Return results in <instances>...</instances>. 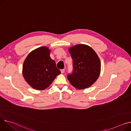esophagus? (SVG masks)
<instances>
[{
	"instance_id": "1",
	"label": "esophagus",
	"mask_w": 131,
	"mask_h": 131,
	"mask_svg": "<svg viewBox=\"0 0 131 131\" xmlns=\"http://www.w3.org/2000/svg\"><path fill=\"white\" fill-rule=\"evenodd\" d=\"M61 73H62V74L64 73L65 72V69H61Z\"/></svg>"
}]
</instances>
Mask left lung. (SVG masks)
Instances as JSON below:
<instances>
[{"label": "left lung", "mask_w": 131, "mask_h": 131, "mask_svg": "<svg viewBox=\"0 0 131 131\" xmlns=\"http://www.w3.org/2000/svg\"><path fill=\"white\" fill-rule=\"evenodd\" d=\"M73 59V70L67 75L71 84L77 89L88 88L100 76L101 62L96 52L89 46L79 44L69 48Z\"/></svg>", "instance_id": "8db88e82"}]
</instances>
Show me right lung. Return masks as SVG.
Wrapping results in <instances>:
<instances>
[{"label": "right lung", "instance_id": "1", "mask_svg": "<svg viewBox=\"0 0 131 131\" xmlns=\"http://www.w3.org/2000/svg\"><path fill=\"white\" fill-rule=\"evenodd\" d=\"M50 50L43 46L31 51L26 58L23 66V75L25 81L34 89L47 88L60 71L49 55Z\"/></svg>", "mask_w": 131, "mask_h": 131}]
</instances>
